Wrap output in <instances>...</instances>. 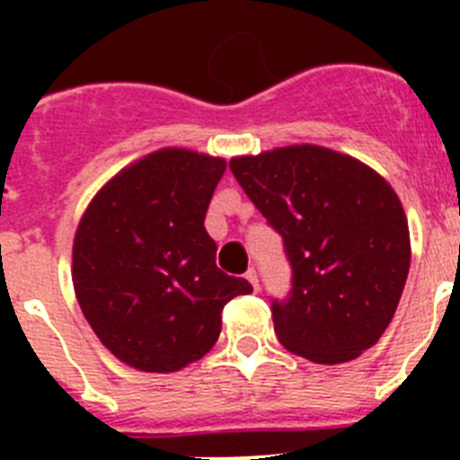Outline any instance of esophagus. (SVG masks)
<instances>
[{"mask_svg":"<svg viewBox=\"0 0 460 460\" xmlns=\"http://www.w3.org/2000/svg\"><path fill=\"white\" fill-rule=\"evenodd\" d=\"M246 280H249L251 286H253V290L258 292L260 283H258V274H255V270H249V271H246Z\"/></svg>","mask_w":460,"mask_h":460,"instance_id":"34e87169","label":"esophagus"}]
</instances>
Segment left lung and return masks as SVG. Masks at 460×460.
<instances>
[{"instance_id": "1", "label": "left lung", "mask_w": 460, "mask_h": 460, "mask_svg": "<svg viewBox=\"0 0 460 460\" xmlns=\"http://www.w3.org/2000/svg\"><path fill=\"white\" fill-rule=\"evenodd\" d=\"M230 170L290 262V292L271 299L280 343L315 364H343L376 345L410 270L408 221L392 186L313 145L233 158Z\"/></svg>"}]
</instances>
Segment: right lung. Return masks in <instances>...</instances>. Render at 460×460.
<instances>
[{"label":"right lung","instance_id":"right-lung-1","mask_svg":"<svg viewBox=\"0 0 460 460\" xmlns=\"http://www.w3.org/2000/svg\"><path fill=\"white\" fill-rule=\"evenodd\" d=\"M223 158L161 149L110 180L73 242V288L101 343L124 364L172 373L211 350L246 279L217 267L205 230Z\"/></svg>","mask_w":460,"mask_h":460}]
</instances>
